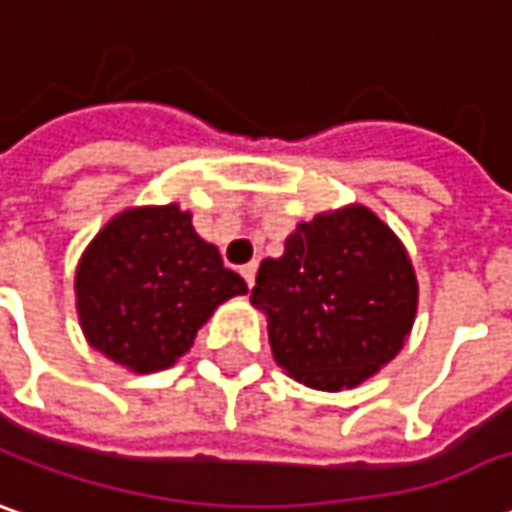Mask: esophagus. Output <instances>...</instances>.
<instances>
[{
  "label": "esophagus",
  "mask_w": 512,
  "mask_h": 512,
  "mask_svg": "<svg viewBox=\"0 0 512 512\" xmlns=\"http://www.w3.org/2000/svg\"><path fill=\"white\" fill-rule=\"evenodd\" d=\"M241 274H243V280H246V285H249V288H252V285H255L257 263H246V266H241Z\"/></svg>",
  "instance_id": "obj_1"
}]
</instances>
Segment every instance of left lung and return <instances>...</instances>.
<instances>
[{
    "instance_id": "1",
    "label": "left lung",
    "mask_w": 512,
    "mask_h": 512,
    "mask_svg": "<svg viewBox=\"0 0 512 512\" xmlns=\"http://www.w3.org/2000/svg\"><path fill=\"white\" fill-rule=\"evenodd\" d=\"M252 305L269 319L274 361L325 392L358 387L401 353L417 277L398 235L367 207L319 212L257 269Z\"/></svg>"
}]
</instances>
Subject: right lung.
Listing matches in <instances>:
<instances>
[{"mask_svg":"<svg viewBox=\"0 0 512 512\" xmlns=\"http://www.w3.org/2000/svg\"><path fill=\"white\" fill-rule=\"evenodd\" d=\"M246 291L179 204L114 215L75 271L86 342L142 375L173 367L212 311Z\"/></svg>","mask_w":512,"mask_h":512,"instance_id":"add662e5","label":"right lung"}]
</instances>
